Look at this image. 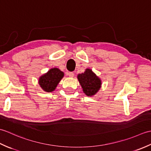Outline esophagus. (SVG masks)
I'll use <instances>...</instances> for the list:
<instances>
[{
	"mask_svg": "<svg viewBox=\"0 0 151 151\" xmlns=\"http://www.w3.org/2000/svg\"><path fill=\"white\" fill-rule=\"evenodd\" d=\"M68 75L69 76V77H73L74 75H74V73L73 72H69Z\"/></svg>",
	"mask_w": 151,
	"mask_h": 151,
	"instance_id": "34e87169",
	"label": "esophagus"
}]
</instances>
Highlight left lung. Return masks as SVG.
Returning a JSON list of instances; mask_svg holds the SVG:
<instances>
[{"instance_id":"left-lung-1","label":"left lung","mask_w":151,"mask_h":151,"mask_svg":"<svg viewBox=\"0 0 151 151\" xmlns=\"http://www.w3.org/2000/svg\"><path fill=\"white\" fill-rule=\"evenodd\" d=\"M77 77L86 95L89 97L94 95L101 88V80L91 69H86L84 73L79 74Z\"/></svg>"}]
</instances>
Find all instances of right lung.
I'll return each instance as SVG.
<instances>
[{
	"label": "right lung",
	"mask_w": 151,
	"mask_h": 151,
	"mask_svg": "<svg viewBox=\"0 0 151 151\" xmlns=\"http://www.w3.org/2000/svg\"><path fill=\"white\" fill-rule=\"evenodd\" d=\"M63 73L59 69H51L46 74L41 76L39 79V84L44 91L51 92L55 89L61 79L63 77Z\"/></svg>",
	"instance_id": "1"
}]
</instances>
